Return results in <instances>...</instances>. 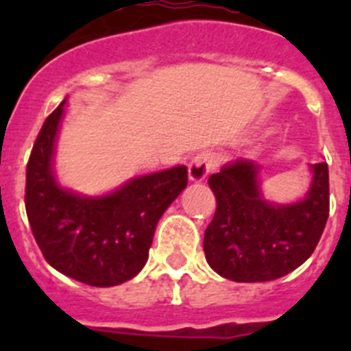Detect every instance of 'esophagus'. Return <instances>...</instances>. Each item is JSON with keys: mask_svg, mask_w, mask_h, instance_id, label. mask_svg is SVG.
I'll return each mask as SVG.
<instances>
[{"mask_svg": "<svg viewBox=\"0 0 351 351\" xmlns=\"http://www.w3.org/2000/svg\"><path fill=\"white\" fill-rule=\"evenodd\" d=\"M216 165V158H214L213 153H200L197 156H193V160L190 161V179L193 182L204 181V179L209 176L210 170Z\"/></svg>", "mask_w": 351, "mask_h": 351, "instance_id": "esophagus-1", "label": "esophagus"}]
</instances>
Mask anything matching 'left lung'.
<instances>
[{"label":"left lung","instance_id":"obj_1","mask_svg":"<svg viewBox=\"0 0 351 351\" xmlns=\"http://www.w3.org/2000/svg\"><path fill=\"white\" fill-rule=\"evenodd\" d=\"M256 165L237 160L209 178L216 213L204 251L219 276L241 283L272 281L311 256L328 218V167L313 165V184L302 202L271 206L262 200Z\"/></svg>","mask_w":351,"mask_h":351}]
</instances>
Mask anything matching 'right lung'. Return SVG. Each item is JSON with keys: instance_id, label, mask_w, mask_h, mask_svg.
Returning <instances> with one entry per match:
<instances>
[{"instance_id": "1", "label": "right lung", "mask_w": 351, "mask_h": 351, "mask_svg": "<svg viewBox=\"0 0 351 351\" xmlns=\"http://www.w3.org/2000/svg\"><path fill=\"white\" fill-rule=\"evenodd\" d=\"M63 104L45 119L26 167V214L43 258L91 287H116L137 276L154 228L188 184L186 167L133 179L116 193L84 198L61 190L51 169Z\"/></svg>"}]
</instances>
